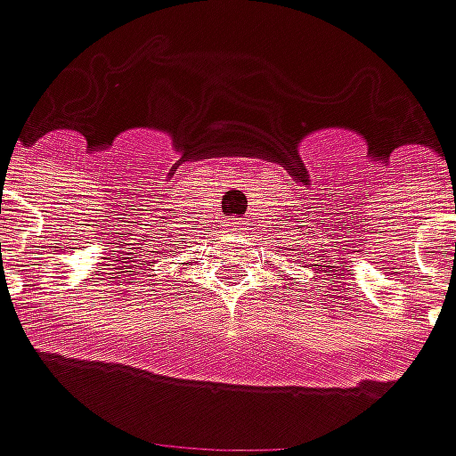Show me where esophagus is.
Instances as JSON below:
<instances>
[{
    "label": "esophagus",
    "mask_w": 456,
    "mask_h": 456,
    "mask_svg": "<svg viewBox=\"0 0 456 456\" xmlns=\"http://www.w3.org/2000/svg\"><path fill=\"white\" fill-rule=\"evenodd\" d=\"M232 224H237V222H232Z\"/></svg>",
    "instance_id": "34e87169"
}]
</instances>
